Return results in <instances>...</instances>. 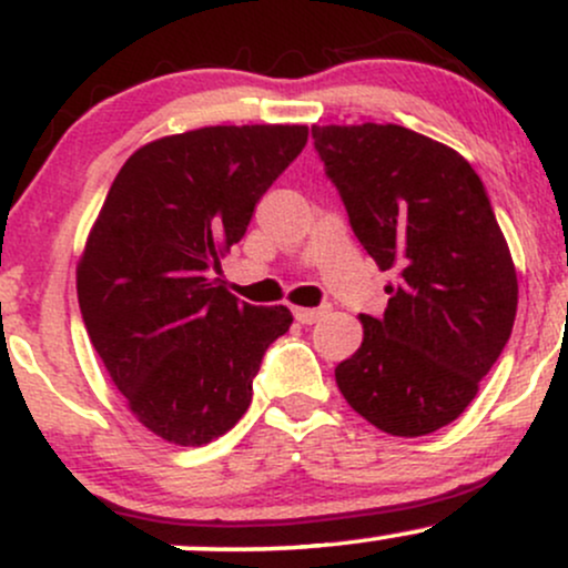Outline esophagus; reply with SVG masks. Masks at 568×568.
<instances>
[{
    "label": "esophagus",
    "mask_w": 568,
    "mask_h": 568,
    "mask_svg": "<svg viewBox=\"0 0 568 568\" xmlns=\"http://www.w3.org/2000/svg\"><path fill=\"white\" fill-rule=\"evenodd\" d=\"M325 312H328L325 306H315V310H304V306H296V310H293V317H296V321L302 325H312V323L321 321Z\"/></svg>",
    "instance_id": "esophagus-1"
}]
</instances>
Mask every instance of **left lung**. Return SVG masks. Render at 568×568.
Wrapping results in <instances>:
<instances>
[{
  "mask_svg": "<svg viewBox=\"0 0 568 568\" xmlns=\"http://www.w3.org/2000/svg\"><path fill=\"white\" fill-rule=\"evenodd\" d=\"M349 226L382 272V317L336 366L344 400L400 438L446 427L513 334L518 277L484 181L454 149L400 125L312 128Z\"/></svg>",
  "mask_w": 568,
  "mask_h": 568,
  "instance_id": "obj_1",
  "label": "left lung"
}]
</instances>
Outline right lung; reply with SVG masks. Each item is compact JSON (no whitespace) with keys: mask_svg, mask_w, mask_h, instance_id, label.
I'll return each mask as SVG.
<instances>
[{"mask_svg":"<svg viewBox=\"0 0 568 568\" xmlns=\"http://www.w3.org/2000/svg\"><path fill=\"white\" fill-rule=\"evenodd\" d=\"M304 125H216L152 141L116 173L77 266L84 328L143 427L202 446L251 406L288 306H253L213 272L302 154Z\"/></svg>","mask_w":568,"mask_h":568,"instance_id":"1","label":"right lung"}]
</instances>
